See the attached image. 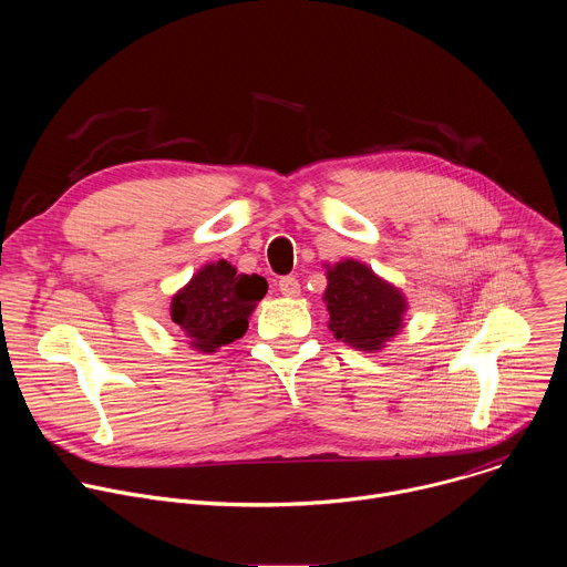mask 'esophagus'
<instances>
[{"label":"esophagus","mask_w":567,"mask_h":567,"mask_svg":"<svg viewBox=\"0 0 567 567\" xmlns=\"http://www.w3.org/2000/svg\"><path fill=\"white\" fill-rule=\"evenodd\" d=\"M278 289H280V293H282V296L293 298V296H298V293H300V282H298L293 276H285V278H280V280H278Z\"/></svg>","instance_id":"34e87169"}]
</instances>
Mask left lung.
Here are the masks:
<instances>
[{"mask_svg": "<svg viewBox=\"0 0 567 567\" xmlns=\"http://www.w3.org/2000/svg\"><path fill=\"white\" fill-rule=\"evenodd\" d=\"M326 302L337 339L365 352L381 350L401 328L403 296L361 262L346 260L328 271Z\"/></svg>", "mask_w": 567, "mask_h": 567, "instance_id": "left-lung-1", "label": "left lung"}]
</instances>
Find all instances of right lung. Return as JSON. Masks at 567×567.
<instances>
[{"mask_svg": "<svg viewBox=\"0 0 567 567\" xmlns=\"http://www.w3.org/2000/svg\"><path fill=\"white\" fill-rule=\"evenodd\" d=\"M267 293L258 274H237L226 260L206 265L175 298L173 322L199 352H215L245 337L256 302Z\"/></svg>", "mask_w": 567, "mask_h": 567, "instance_id": "add662e5", "label": "right lung"}]
</instances>
